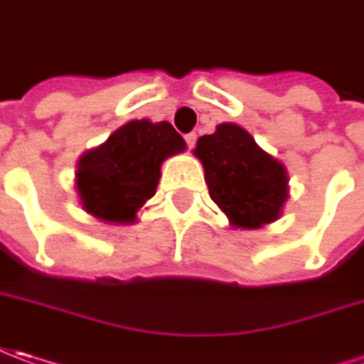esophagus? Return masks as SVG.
Masks as SVG:
<instances>
[{
	"instance_id": "34e87169",
	"label": "esophagus",
	"mask_w": 364,
	"mask_h": 364,
	"mask_svg": "<svg viewBox=\"0 0 364 364\" xmlns=\"http://www.w3.org/2000/svg\"><path fill=\"white\" fill-rule=\"evenodd\" d=\"M184 140H186L188 149H194V144H196V132H188Z\"/></svg>"
}]
</instances>
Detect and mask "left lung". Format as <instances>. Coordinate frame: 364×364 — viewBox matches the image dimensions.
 Here are the masks:
<instances>
[{
	"label": "left lung",
	"instance_id": "obj_1",
	"mask_svg": "<svg viewBox=\"0 0 364 364\" xmlns=\"http://www.w3.org/2000/svg\"><path fill=\"white\" fill-rule=\"evenodd\" d=\"M194 154L206 172L210 198L230 224L255 230L279 218L287 200V170L247 130L224 122L214 134L198 139Z\"/></svg>",
	"mask_w": 364,
	"mask_h": 364
}]
</instances>
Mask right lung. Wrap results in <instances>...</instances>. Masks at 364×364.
Wrapping results in <instances>:
<instances>
[{
    "label": "right lung",
    "instance_id": "add662e5",
    "mask_svg": "<svg viewBox=\"0 0 364 364\" xmlns=\"http://www.w3.org/2000/svg\"><path fill=\"white\" fill-rule=\"evenodd\" d=\"M184 149L186 142L170 122H127L79 160L77 192L82 210L102 222H134L139 208L156 194L164 158Z\"/></svg>",
    "mask_w": 364,
    "mask_h": 364
}]
</instances>
